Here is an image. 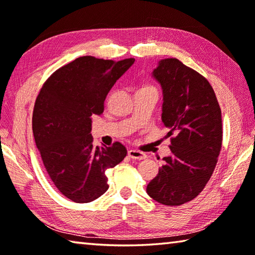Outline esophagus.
Returning <instances> with one entry per match:
<instances>
[{"instance_id":"34e87169","label":"esophagus","mask_w":255,"mask_h":255,"mask_svg":"<svg viewBox=\"0 0 255 255\" xmlns=\"http://www.w3.org/2000/svg\"><path fill=\"white\" fill-rule=\"evenodd\" d=\"M128 155H129V157L133 158V159H145L146 158V154L140 152V150H136V149H129Z\"/></svg>"}]
</instances>
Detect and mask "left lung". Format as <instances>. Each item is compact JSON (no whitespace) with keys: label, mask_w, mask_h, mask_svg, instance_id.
<instances>
[{"label":"left lung","mask_w":255,"mask_h":255,"mask_svg":"<svg viewBox=\"0 0 255 255\" xmlns=\"http://www.w3.org/2000/svg\"><path fill=\"white\" fill-rule=\"evenodd\" d=\"M162 86V122L169 128L171 156L146 191L155 201L180 206L204 190L222 149V110L206 77L176 58L162 59L153 71Z\"/></svg>","instance_id":"left-lung-1"}]
</instances>
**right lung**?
<instances>
[{"mask_svg": "<svg viewBox=\"0 0 255 255\" xmlns=\"http://www.w3.org/2000/svg\"><path fill=\"white\" fill-rule=\"evenodd\" d=\"M135 59L82 56L58 68L34 102L32 131L45 169L62 195L77 204L98 199L109 185L106 170L126 157L125 146L94 147L92 116L101 115L112 86Z\"/></svg>", "mask_w": 255, "mask_h": 255, "instance_id": "obj_1", "label": "right lung"}]
</instances>
